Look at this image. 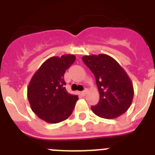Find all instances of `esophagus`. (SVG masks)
<instances>
[{
	"label": "esophagus",
	"instance_id": "34e87169",
	"mask_svg": "<svg viewBox=\"0 0 155 155\" xmlns=\"http://www.w3.org/2000/svg\"><path fill=\"white\" fill-rule=\"evenodd\" d=\"M87 92H88V91H87V89H84V91H83V92H82V93H83V95H84V96H85V95H87Z\"/></svg>",
	"mask_w": 155,
	"mask_h": 155
}]
</instances>
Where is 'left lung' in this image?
<instances>
[{
    "label": "left lung",
    "instance_id": "obj_1",
    "mask_svg": "<svg viewBox=\"0 0 155 155\" xmlns=\"http://www.w3.org/2000/svg\"><path fill=\"white\" fill-rule=\"evenodd\" d=\"M82 59L94 74L99 90L100 101L97 105L91 107L92 112L105 119L122 115L134 98L133 83L127 73L108 54L85 55Z\"/></svg>",
    "mask_w": 155,
    "mask_h": 155
}]
</instances>
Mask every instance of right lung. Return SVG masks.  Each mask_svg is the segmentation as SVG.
<instances>
[{
  "mask_svg": "<svg viewBox=\"0 0 155 155\" xmlns=\"http://www.w3.org/2000/svg\"><path fill=\"white\" fill-rule=\"evenodd\" d=\"M75 60L73 54L51 57L34 74L27 87L30 108L47 123H58L72 113L78 96L68 93L64 73Z\"/></svg>",
  "mask_w": 155,
  "mask_h": 155,
  "instance_id": "add662e5",
  "label": "right lung"
}]
</instances>
